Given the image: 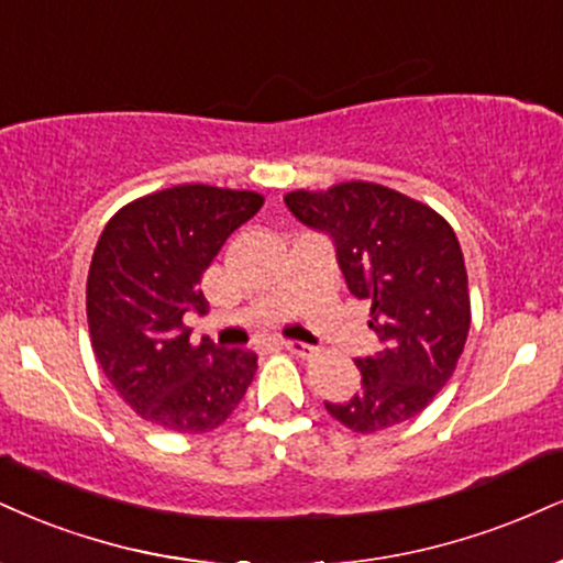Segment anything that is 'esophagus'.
Returning a JSON list of instances; mask_svg holds the SVG:
<instances>
[{
    "instance_id": "1",
    "label": "esophagus",
    "mask_w": 563,
    "mask_h": 563,
    "mask_svg": "<svg viewBox=\"0 0 563 563\" xmlns=\"http://www.w3.org/2000/svg\"><path fill=\"white\" fill-rule=\"evenodd\" d=\"M283 346H286L290 354H296L301 358H309V356L317 354V349L309 346V343H303V341H283Z\"/></svg>"
}]
</instances>
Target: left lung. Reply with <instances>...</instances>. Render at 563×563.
Returning <instances> with one entry per match:
<instances>
[{"label":"left lung","mask_w":563,"mask_h":563,"mask_svg":"<svg viewBox=\"0 0 563 563\" xmlns=\"http://www.w3.org/2000/svg\"><path fill=\"white\" fill-rule=\"evenodd\" d=\"M303 225L335 241L356 299H369L380 349L356 358L362 390L324 404L354 432H377L424 411L451 380L470 333L472 307L456 233L435 209L380 183L349 180L328 191H290Z\"/></svg>","instance_id":"8db88e82"}]
</instances>
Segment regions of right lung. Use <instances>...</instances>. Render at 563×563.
Here are the masks:
<instances>
[{"instance_id":"add662e5","label":"right lung","mask_w":563,"mask_h":563,"mask_svg":"<svg viewBox=\"0 0 563 563\" xmlns=\"http://www.w3.org/2000/svg\"><path fill=\"white\" fill-rule=\"evenodd\" d=\"M262 205L256 191L186 183L131 201L101 230L86 283L91 349L118 396L157 428H220L254 380V351L191 343L183 317L207 309L201 275Z\"/></svg>"}]
</instances>
